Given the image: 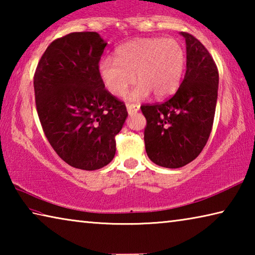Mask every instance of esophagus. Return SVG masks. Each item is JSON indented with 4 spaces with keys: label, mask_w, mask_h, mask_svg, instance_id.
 Segmentation results:
<instances>
[{
    "label": "esophagus",
    "mask_w": 255,
    "mask_h": 255,
    "mask_svg": "<svg viewBox=\"0 0 255 255\" xmlns=\"http://www.w3.org/2000/svg\"><path fill=\"white\" fill-rule=\"evenodd\" d=\"M127 110H128L129 115L135 114V112L139 110V106L135 105V103H129V105H127Z\"/></svg>",
    "instance_id": "obj_1"
}]
</instances>
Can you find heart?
Returning <instances> with one entry per match:
<instances>
[{
    "label": "heart",
    "instance_id": "b5f03b06",
    "mask_svg": "<svg viewBox=\"0 0 255 255\" xmlns=\"http://www.w3.org/2000/svg\"><path fill=\"white\" fill-rule=\"evenodd\" d=\"M184 70V50L171 38L131 40L116 50L115 59L103 57L99 62V74L112 96H124L136 80L139 82L130 94L133 100L150 92L157 99L171 96L178 90Z\"/></svg>",
    "mask_w": 255,
    "mask_h": 255
}]
</instances>
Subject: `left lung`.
<instances>
[{"label": "left lung", "mask_w": 255, "mask_h": 255, "mask_svg": "<svg viewBox=\"0 0 255 255\" xmlns=\"http://www.w3.org/2000/svg\"><path fill=\"white\" fill-rule=\"evenodd\" d=\"M187 44V71L173 97L143 105L145 149L159 166L178 169L192 162L207 144L218 94V70L201 42L181 32Z\"/></svg>", "instance_id": "1"}]
</instances>
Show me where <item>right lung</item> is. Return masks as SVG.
<instances>
[{
  "label": "right lung",
  "instance_id": "right-lung-1",
  "mask_svg": "<svg viewBox=\"0 0 255 255\" xmlns=\"http://www.w3.org/2000/svg\"><path fill=\"white\" fill-rule=\"evenodd\" d=\"M107 46L98 32H72L47 47L33 76L38 117L58 156L93 171L116 154V136L128 112L99 74Z\"/></svg>",
  "mask_w": 255,
  "mask_h": 255
}]
</instances>
